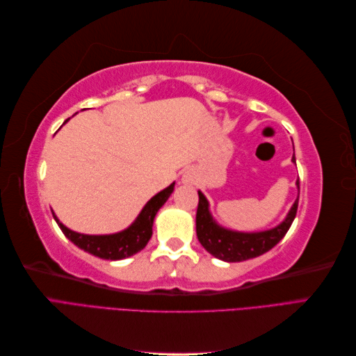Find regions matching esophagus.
I'll use <instances>...</instances> for the list:
<instances>
[{
    "label": "esophagus",
    "instance_id": "34e87169",
    "mask_svg": "<svg viewBox=\"0 0 356 356\" xmlns=\"http://www.w3.org/2000/svg\"><path fill=\"white\" fill-rule=\"evenodd\" d=\"M193 179H195V174H193L191 170L186 172V175H184V181H186V182H193Z\"/></svg>",
    "mask_w": 356,
    "mask_h": 356
}]
</instances>
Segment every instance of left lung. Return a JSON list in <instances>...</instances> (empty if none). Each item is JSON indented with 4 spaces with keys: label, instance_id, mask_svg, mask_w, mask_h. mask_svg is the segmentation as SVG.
Returning <instances> with one entry per match:
<instances>
[{
    "label": "left lung",
    "instance_id": "1",
    "mask_svg": "<svg viewBox=\"0 0 356 356\" xmlns=\"http://www.w3.org/2000/svg\"><path fill=\"white\" fill-rule=\"evenodd\" d=\"M293 163H296V156H293ZM298 179L296 182L298 187ZM199 193V204H197V213H196V233L197 239L202 246L207 250L211 255H213L218 260L227 261V263H238L255 258L258 255H263L264 252L270 251L272 248L281 242V239L289 230L291 224H293L297 207H298V196L291 207L289 212L286 213L285 220L277 224L276 227L263 230V232H238L227 227H222L209 211V202L204 197L202 191Z\"/></svg>",
    "mask_w": 356,
    "mask_h": 356
}]
</instances>
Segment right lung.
<instances>
[{
	"mask_svg": "<svg viewBox=\"0 0 356 356\" xmlns=\"http://www.w3.org/2000/svg\"><path fill=\"white\" fill-rule=\"evenodd\" d=\"M68 120H65V123ZM174 188H175V182H172L169 187L159 191L156 196H153L145 203L143 211L138 213L135 221L129 225L127 229L113 234L77 233L68 229L67 225H63L55 215V212H53V218H55V221L58 222L62 233L65 234L74 245H77L80 250L89 252L95 257L104 258V260H113V261L123 260V258L132 257L136 252L144 250L148 241L152 239L156 213L166 203Z\"/></svg>",
	"mask_w": 356,
	"mask_h": 356,
	"instance_id": "obj_1",
	"label": "right lung"
}]
</instances>
